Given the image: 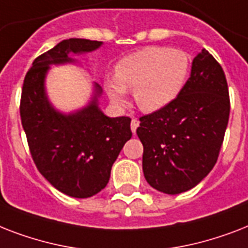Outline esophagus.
I'll list each match as a JSON object with an SVG mask.
<instances>
[{"label":"esophagus","mask_w":248,"mask_h":248,"mask_svg":"<svg viewBox=\"0 0 248 248\" xmlns=\"http://www.w3.org/2000/svg\"><path fill=\"white\" fill-rule=\"evenodd\" d=\"M139 121L136 120V118H132V121H131V131L134 132V134H135L136 132V128L139 127Z\"/></svg>","instance_id":"1"}]
</instances>
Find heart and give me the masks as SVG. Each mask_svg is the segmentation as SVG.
Listing matches in <instances>:
<instances>
[{
    "instance_id": "b5f03b06",
    "label": "heart",
    "mask_w": 248,
    "mask_h": 248,
    "mask_svg": "<svg viewBox=\"0 0 248 248\" xmlns=\"http://www.w3.org/2000/svg\"><path fill=\"white\" fill-rule=\"evenodd\" d=\"M188 72L185 52L151 46L122 58L117 63L116 77L107 79L105 89L117 105L126 103V89L134 90L136 104L143 112H157L179 96Z\"/></svg>"
}]
</instances>
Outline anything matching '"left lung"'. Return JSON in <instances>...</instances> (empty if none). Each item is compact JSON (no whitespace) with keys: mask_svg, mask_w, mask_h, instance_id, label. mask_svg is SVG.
I'll return each instance as SVG.
<instances>
[{"mask_svg":"<svg viewBox=\"0 0 248 248\" xmlns=\"http://www.w3.org/2000/svg\"><path fill=\"white\" fill-rule=\"evenodd\" d=\"M229 112L225 73L203 48L193 59L179 96L166 108L140 117L136 134L144 147L148 184L166 194L194 188L217 161Z\"/></svg>","mask_w":248,"mask_h":248,"instance_id":"left-lung-1","label":"left lung"}]
</instances>
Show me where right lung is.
Here are the masks:
<instances>
[{
  "label": "right lung",
  "instance_id": "add662e5",
  "mask_svg": "<svg viewBox=\"0 0 248 248\" xmlns=\"http://www.w3.org/2000/svg\"><path fill=\"white\" fill-rule=\"evenodd\" d=\"M100 45L83 38L62 41L37 56L21 89V124L37 170L52 186L75 198L93 196L108 184L113 163L131 139V118H110L97 108V83L86 108L68 116L58 112L45 93V76L51 64L73 62L71 52L93 51Z\"/></svg>",
  "mask_w": 248,
  "mask_h": 248
}]
</instances>
